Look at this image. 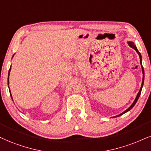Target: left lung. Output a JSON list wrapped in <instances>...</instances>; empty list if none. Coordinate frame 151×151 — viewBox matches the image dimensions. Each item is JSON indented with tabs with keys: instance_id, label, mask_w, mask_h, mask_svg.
Returning a JSON list of instances; mask_svg holds the SVG:
<instances>
[{
	"instance_id": "obj_1",
	"label": "left lung",
	"mask_w": 151,
	"mask_h": 151,
	"mask_svg": "<svg viewBox=\"0 0 151 151\" xmlns=\"http://www.w3.org/2000/svg\"><path fill=\"white\" fill-rule=\"evenodd\" d=\"M127 43H128V45H129L130 46V47H131L132 48H133L134 50H136V52H137L138 53V55H139V58H140V64H141V69H142V73H143L142 83H141V86L140 90H139V92L138 94H137V96H136V98H135L134 101V102L132 103V105L130 106H129V108H128V109H127V110H125V111H124V112H122V113H120V114H119V115H116V116L113 117V118H116V117H119V116H120V115H123L124 113H125L128 112V111H129L130 110H131L132 109V108H133L134 106V105L136 104V103H137V101H138V99H139V96H140V94H141V90H142L143 85H144V67H143V66H142V62H141V61H142V58H141V53L139 52L138 49H137V47H136V45H135L134 43L133 42H127Z\"/></svg>"
}]
</instances>
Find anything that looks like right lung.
Returning a JSON list of instances; mask_svg holds the SVG:
<instances>
[{"label":"right lung","mask_w":151,"mask_h":151,"mask_svg":"<svg viewBox=\"0 0 151 151\" xmlns=\"http://www.w3.org/2000/svg\"><path fill=\"white\" fill-rule=\"evenodd\" d=\"M14 57V55L12 56V57ZM10 70H11V67H10V70H9V72H8V81H7V83H8V85H9V76H10ZM9 90H10V87H9ZM10 96H11V98H12V94H10Z\"/></svg>","instance_id":"add662e5"}]
</instances>
